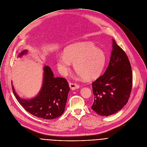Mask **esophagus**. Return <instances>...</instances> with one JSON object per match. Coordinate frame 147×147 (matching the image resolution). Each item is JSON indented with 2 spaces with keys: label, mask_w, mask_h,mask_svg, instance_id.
Here are the masks:
<instances>
[{
  "label": "esophagus",
  "mask_w": 147,
  "mask_h": 147,
  "mask_svg": "<svg viewBox=\"0 0 147 147\" xmlns=\"http://www.w3.org/2000/svg\"><path fill=\"white\" fill-rule=\"evenodd\" d=\"M69 86L71 90H75L80 87V86L78 84H77L76 83L73 82H70L69 83Z\"/></svg>",
  "instance_id": "1"
}]
</instances>
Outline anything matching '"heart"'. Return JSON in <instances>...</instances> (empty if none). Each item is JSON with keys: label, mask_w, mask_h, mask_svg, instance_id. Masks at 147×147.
Instances as JSON below:
<instances>
[{"label": "heart", "mask_w": 147, "mask_h": 147, "mask_svg": "<svg viewBox=\"0 0 147 147\" xmlns=\"http://www.w3.org/2000/svg\"><path fill=\"white\" fill-rule=\"evenodd\" d=\"M107 60V56L102 50L90 42H82L71 45L57 58L59 70L66 74L73 63V66L79 76L87 81L98 78Z\"/></svg>", "instance_id": "b5f03b06"}]
</instances>
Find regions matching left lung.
I'll use <instances>...</instances> for the list:
<instances>
[{
	"mask_svg": "<svg viewBox=\"0 0 147 147\" xmlns=\"http://www.w3.org/2000/svg\"><path fill=\"white\" fill-rule=\"evenodd\" d=\"M133 74L129 60L113 39L109 64L105 73L92 83L94 101L91 108L108 116L127 103L132 89Z\"/></svg>",
	"mask_w": 147,
	"mask_h": 147,
	"instance_id": "obj_1",
	"label": "left lung"
}]
</instances>
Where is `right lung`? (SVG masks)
Segmentation results:
<instances>
[{
	"instance_id": "1",
	"label": "right lung",
	"mask_w": 147,
	"mask_h": 147,
	"mask_svg": "<svg viewBox=\"0 0 147 147\" xmlns=\"http://www.w3.org/2000/svg\"><path fill=\"white\" fill-rule=\"evenodd\" d=\"M28 52L24 50L18 55L22 57ZM12 89L17 100L23 108L31 115L44 119H54L60 116L65 110L70 87L64 78L54 77L48 66L44 67L43 82L38 94L34 98L26 99L21 98Z\"/></svg>"
}]
</instances>
